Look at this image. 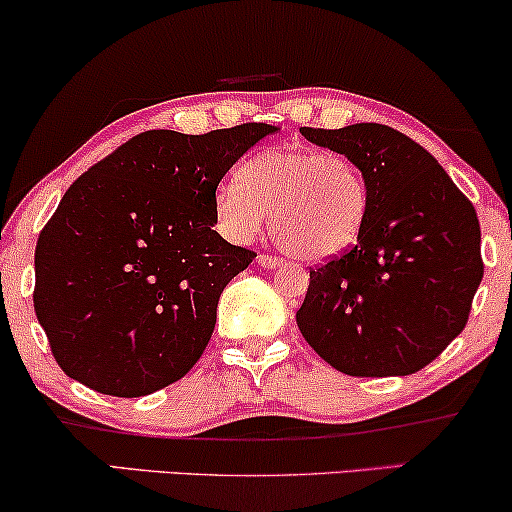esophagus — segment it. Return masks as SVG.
<instances>
[{
    "instance_id": "34e87169",
    "label": "esophagus",
    "mask_w": 512,
    "mask_h": 512,
    "mask_svg": "<svg viewBox=\"0 0 512 512\" xmlns=\"http://www.w3.org/2000/svg\"><path fill=\"white\" fill-rule=\"evenodd\" d=\"M282 261L277 256H268V254H261L258 256V265H263V268H268V270H272V268H277V265H280Z\"/></svg>"
}]
</instances>
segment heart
Masks as SVG:
<instances>
[{"instance_id": "b5f03b06", "label": "heart", "mask_w": 512, "mask_h": 512, "mask_svg": "<svg viewBox=\"0 0 512 512\" xmlns=\"http://www.w3.org/2000/svg\"><path fill=\"white\" fill-rule=\"evenodd\" d=\"M362 171L338 152L277 145L242 167L216 195L223 228L237 240L256 237L272 214V235L298 261L341 256L360 237L367 218Z\"/></svg>"}]
</instances>
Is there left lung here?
<instances>
[{
    "mask_svg": "<svg viewBox=\"0 0 512 512\" xmlns=\"http://www.w3.org/2000/svg\"><path fill=\"white\" fill-rule=\"evenodd\" d=\"M301 134L362 171L369 207L353 247L310 270L298 329L348 376L414 374L468 322L484 275L475 207L426 148L386 124Z\"/></svg>",
    "mask_w": 512,
    "mask_h": 512,
    "instance_id": "8db88e82",
    "label": "left lung"
}]
</instances>
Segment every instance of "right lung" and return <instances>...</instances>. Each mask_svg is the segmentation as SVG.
Masks as SVG:
<instances>
[{
    "instance_id": "obj_1",
    "label": "right lung",
    "mask_w": 512,
    "mask_h": 512,
    "mask_svg": "<svg viewBox=\"0 0 512 512\" xmlns=\"http://www.w3.org/2000/svg\"><path fill=\"white\" fill-rule=\"evenodd\" d=\"M275 131H143L70 185L39 232L32 294L65 374L141 397L195 367L225 284L256 256L214 230L216 188Z\"/></svg>"
}]
</instances>
